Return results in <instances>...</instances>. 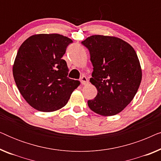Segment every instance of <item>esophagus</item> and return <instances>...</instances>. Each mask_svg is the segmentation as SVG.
Returning a JSON list of instances; mask_svg holds the SVG:
<instances>
[{"label": "esophagus", "instance_id": "esophagus-1", "mask_svg": "<svg viewBox=\"0 0 161 161\" xmlns=\"http://www.w3.org/2000/svg\"><path fill=\"white\" fill-rule=\"evenodd\" d=\"M80 83L81 84L86 85L89 83V80H88V78L86 76H82V78H80Z\"/></svg>", "mask_w": 161, "mask_h": 161}]
</instances>
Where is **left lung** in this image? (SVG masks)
Listing matches in <instances>:
<instances>
[{
    "mask_svg": "<svg viewBox=\"0 0 161 161\" xmlns=\"http://www.w3.org/2000/svg\"><path fill=\"white\" fill-rule=\"evenodd\" d=\"M93 65L90 82L97 89L89 108L100 115H116L131 102L142 78L139 60L133 47L117 37L94 35L82 42Z\"/></svg>",
    "mask_w": 161,
    "mask_h": 161,
    "instance_id": "1",
    "label": "left lung"
}]
</instances>
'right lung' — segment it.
Wrapping results in <instances>:
<instances>
[{"instance_id":"1","label":"right lung","mask_w":161,"mask_h":161,"mask_svg":"<svg viewBox=\"0 0 161 161\" xmlns=\"http://www.w3.org/2000/svg\"><path fill=\"white\" fill-rule=\"evenodd\" d=\"M71 39L58 34H36L19 47L13 65V76L19 92L31 106L52 112L67 104L80 85L67 77L62 59Z\"/></svg>"}]
</instances>
